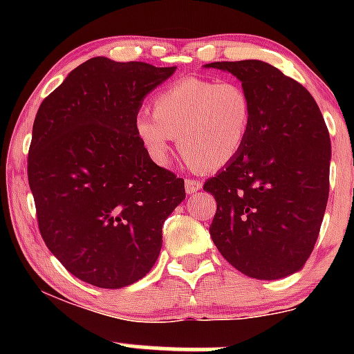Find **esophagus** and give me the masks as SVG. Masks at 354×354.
Wrapping results in <instances>:
<instances>
[{
	"instance_id": "esophagus-1",
	"label": "esophagus",
	"mask_w": 354,
	"mask_h": 354,
	"mask_svg": "<svg viewBox=\"0 0 354 354\" xmlns=\"http://www.w3.org/2000/svg\"><path fill=\"white\" fill-rule=\"evenodd\" d=\"M201 186L203 185L200 181L189 180V178L185 181V189H186V193H188V194H193V193H196V191H200Z\"/></svg>"
}]
</instances>
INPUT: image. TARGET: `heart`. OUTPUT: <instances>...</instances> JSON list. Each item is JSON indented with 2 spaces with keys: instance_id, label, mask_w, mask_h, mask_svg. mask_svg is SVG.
Instances as JSON below:
<instances>
[{
  "instance_id": "b5f03b06",
  "label": "heart",
  "mask_w": 354,
  "mask_h": 354,
  "mask_svg": "<svg viewBox=\"0 0 354 354\" xmlns=\"http://www.w3.org/2000/svg\"><path fill=\"white\" fill-rule=\"evenodd\" d=\"M153 113L136 116L135 131L154 163L168 165L178 136L191 165L218 169L245 146L253 106L246 89L234 81L183 78L158 93Z\"/></svg>"
}]
</instances>
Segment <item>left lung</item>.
<instances>
[{"mask_svg":"<svg viewBox=\"0 0 354 354\" xmlns=\"http://www.w3.org/2000/svg\"><path fill=\"white\" fill-rule=\"evenodd\" d=\"M251 98L245 146L205 183L216 200L209 234L231 266L256 279L299 271L318 239L330 193L331 141L303 84L259 59L216 61Z\"/></svg>","mask_w":354,"mask_h":354,"instance_id":"left-lung-1","label":"left lung"}]
</instances>
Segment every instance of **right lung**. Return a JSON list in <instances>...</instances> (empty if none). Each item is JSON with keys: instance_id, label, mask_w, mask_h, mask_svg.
Wrapping results in <instances>:
<instances>
[{"instance_id": "1", "label": "right lung", "mask_w": 354, "mask_h": 354, "mask_svg": "<svg viewBox=\"0 0 354 354\" xmlns=\"http://www.w3.org/2000/svg\"><path fill=\"white\" fill-rule=\"evenodd\" d=\"M174 71L96 56L36 113L28 181L39 233L93 286L118 290L149 273L163 223L186 196L185 181L153 163L135 131L146 95Z\"/></svg>"}]
</instances>
